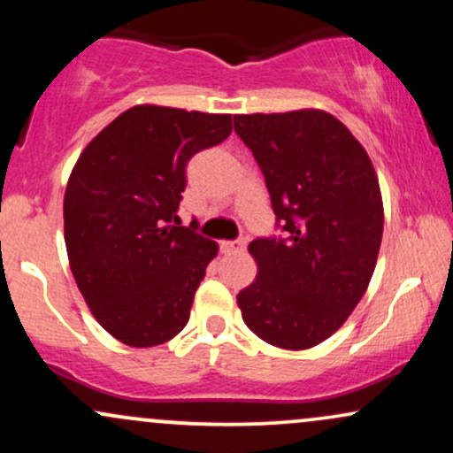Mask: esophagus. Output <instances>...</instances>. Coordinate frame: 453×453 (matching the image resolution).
Segmentation results:
<instances>
[{
    "instance_id": "1",
    "label": "esophagus",
    "mask_w": 453,
    "mask_h": 453,
    "mask_svg": "<svg viewBox=\"0 0 453 453\" xmlns=\"http://www.w3.org/2000/svg\"><path fill=\"white\" fill-rule=\"evenodd\" d=\"M247 244H249V238L247 236H241V238H236V241L221 242V249H223V251H227V253H234V251H242V249L247 247Z\"/></svg>"
}]
</instances>
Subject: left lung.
I'll list each match as a JSON object with an SVG mask.
<instances>
[{"mask_svg":"<svg viewBox=\"0 0 453 453\" xmlns=\"http://www.w3.org/2000/svg\"><path fill=\"white\" fill-rule=\"evenodd\" d=\"M234 132L264 174L277 230L249 244L257 277L236 296L244 324L283 349L334 334L360 303L383 234L366 150L324 111L236 114Z\"/></svg>","mask_w":453,"mask_h":453,"instance_id":"1","label":"left lung"}]
</instances>
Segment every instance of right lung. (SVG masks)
<instances>
[{
  "label": "right lung",
  "mask_w": 453,
  "mask_h": 453,
  "mask_svg": "<svg viewBox=\"0 0 453 453\" xmlns=\"http://www.w3.org/2000/svg\"><path fill=\"white\" fill-rule=\"evenodd\" d=\"M232 134L230 114L134 106L78 157L64 200L70 268L114 339L153 347L189 321L217 242L180 226L187 164Z\"/></svg>",
  "instance_id": "obj_1"
}]
</instances>
